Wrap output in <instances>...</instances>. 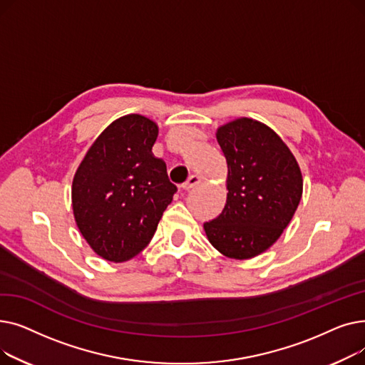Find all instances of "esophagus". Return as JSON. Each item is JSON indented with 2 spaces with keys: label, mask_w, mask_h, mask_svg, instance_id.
<instances>
[{
  "label": "esophagus",
  "mask_w": 365,
  "mask_h": 365,
  "mask_svg": "<svg viewBox=\"0 0 365 365\" xmlns=\"http://www.w3.org/2000/svg\"><path fill=\"white\" fill-rule=\"evenodd\" d=\"M200 182H201V179H200V176H195V175H192L190 176L185 183H182V187L185 189V190H189V189H192V187H195L197 185H200Z\"/></svg>",
  "instance_id": "esophagus-1"
}]
</instances>
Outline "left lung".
I'll use <instances>...</instances> for the list:
<instances>
[{
  "label": "left lung",
  "instance_id": "obj_1",
  "mask_svg": "<svg viewBox=\"0 0 365 365\" xmlns=\"http://www.w3.org/2000/svg\"><path fill=\"white\" fill-rule=\"evenodd\" d=\"M216 139L227 164V197L204 231L223 256L252 259L267 250L294 216L303 190L300 167L278 134L252 118L219 127Z\"/></svg>",
  "mask_w": 365,
  "mask_h": 365
}]
</instances>
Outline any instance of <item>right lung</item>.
Wrapping results in <instances>:
<instances>
[{
  "mask_svg": "<svg viewBox=\"0 0 365 365\" xmlns=\"http://www.w3.org/2000/svg\"><path fill=\"white\" fill-rule=\"evenodd\" d=\"M158 125L130 113L109 124L87 150L72 182L73 217L81 235L109 262L139 255L176 194L152 146Z\"/></svg>",
  "mask_w": 365,
  "mask_h": 365,
  "instance_id": "add662e5",
  "label": "right lung"
}]
</instances>
